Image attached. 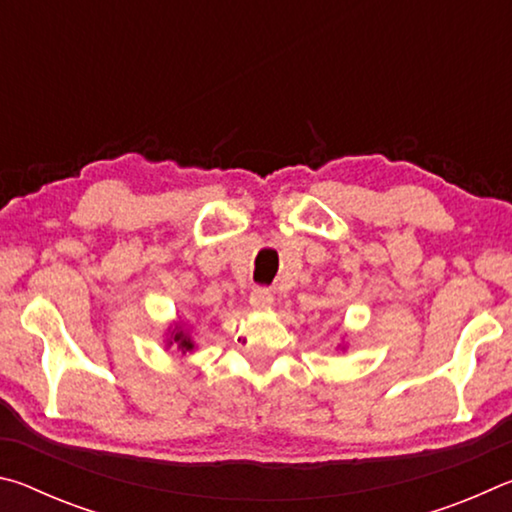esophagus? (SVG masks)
Masks as SVG:
<instances>
[{
    "mask_svg": "<svg viewBox=\"0 0 512 512\" xmlns=\"http://www.w3.org/2000/svg\"><path fill=\"white\" fill-rule=\"evenodd\" d=\"M273 305V291L266 287H255L250 291V307L253 309H266Z\"/></svg>",
    "mask_w": 512,
    "mask_h": 512,
    "instance_id": "1",
    "label": "esophagus"
}]
</instances>
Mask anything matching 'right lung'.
<instances>
[{
    "label": "right lung",
    "mask_w": 512,
    "mask_h": 512,
    "mask_svg": "<svg viewBox=\"0 0 512 512\" xmlns=\"http://www.w3.org/2000/svg\"><path fill=\"white\" fill-rule=\"evenodd\" d=\"M171 343H178V348L183 350V352L194 348L192 339H189V336L183 332V329H173V339H171Z\"/></svg>",
    "instance_id": "1"
}]
</instances>
